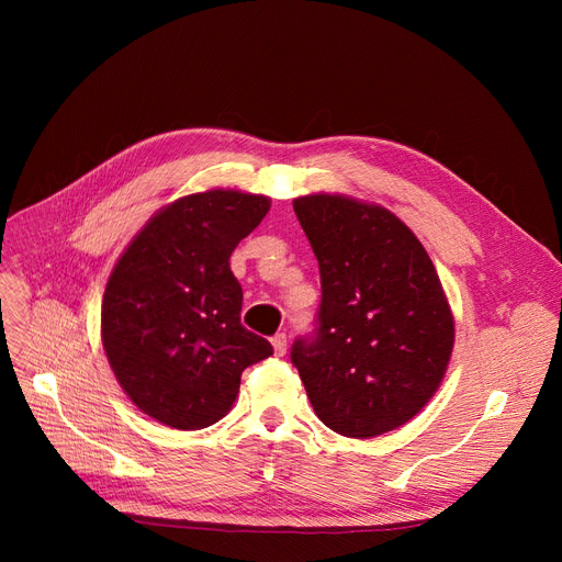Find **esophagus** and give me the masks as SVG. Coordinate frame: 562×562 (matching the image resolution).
<instances>
[{
    "instance_id": "esophagus-1",
    "label": "esophagus",
    "mask_w": 562,
    "mask_h": 562,
    "mask_svg": "<svg viewBox=\"0 0 562 562\" xmlns=\"http://www.w3.org/2000/svg\"><path fill=\"white\" fill-rule=\"evenodd\" d=\"M271 344H273L276 356H278V358H282L284 352H286V335H284V333H278V335H273Z\"/></svg>"
}]
</instances>
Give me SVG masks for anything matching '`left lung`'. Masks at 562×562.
<instances>
[{
  "instance_id": "left-lung-1",
  "label": "left lung",
  "mask_w": 562,
  "mask_h": 562,
  "mask_svg": "<svg viewBox=\"0 0 562 562\" xmlns=\"http://www.w3.org/2000/svg\"><path fill=\"white\" fill-rule=\"evenodd\" d=\"M321 273L316 330L291 346L316 417L344 437L390 432L432 398L456 328L435 266L385 206L293 200Z\"/></svg>"
}]
</instances>
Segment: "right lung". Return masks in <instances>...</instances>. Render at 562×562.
Listing matches in <instances>:
<instances>
[{"label":"right lung","instance_id":"add662e5","mask_svg":"<svg viewBox=\"0 0 562 562\" xmlns=\"http://www.w3.org/2000/svg\"><path fill=\"white\" fill-rule=\"evenodd\" d=\"M271 202L204 191L164 206L113 266L102 344L132 403L177 430H200L232 409L246 367L273 346L241 326L244 291L229 255Z\"/></svg>","mask_w":562,"mask_h":562}]
</instances>
